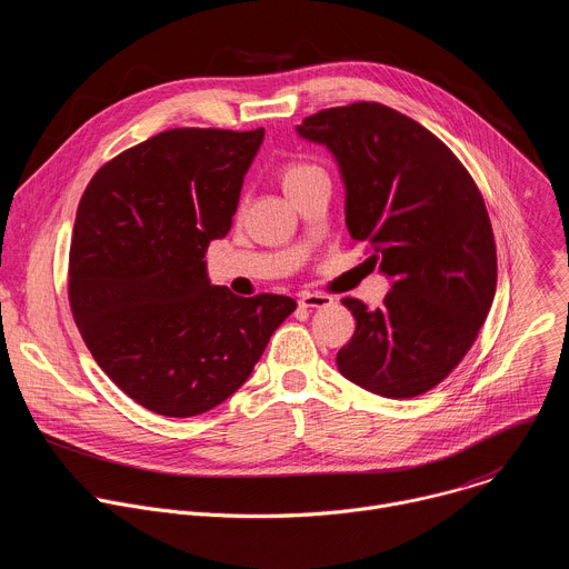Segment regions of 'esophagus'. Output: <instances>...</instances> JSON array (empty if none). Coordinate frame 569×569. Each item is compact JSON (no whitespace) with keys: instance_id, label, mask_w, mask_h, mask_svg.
<instances>
[{"instance_id":"1","label":"esophagus","mask_w":569,"mask_h":569,"mask_svg":"<svg viewBox=\"0 0 569 569\" xmlns=\"http://www.w3.org/2000/svg\"><path fill=\"white\" fill-rule=\"evenodd\" d=\"M332 303V299L328 295L321 292H301L299 295V308L312 310V308H328Z\"/></svg>"}]
</instances>
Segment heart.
Returning a JSON list of instances; mask_svg holds the SVG:
<instances>
[{"mask_svg":"<svg viewBox=\"0 0 569 569\" xmlns=\"http://www.w3.org/2000/svg\"><path fill=\"white\" fill-rule=\"evenodd\" d=\"M312 171H319V169H317V167H312V164H290V167H286V171H283V176H281L283 187H286V184H290V182H295V180L306 178V176H308V173H312Z\"/></svg>","mask_w":569,"mask_h":569,"instance_id":"heart-1","label":"heart"}]
</instances>
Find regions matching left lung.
<instances>
[{
    "mask_svg": "<svg viewBox=\"0 0 569 569\" xmlns=\"http://www.w3.org/2000/svg\"><path fill=\"white\" fill-rule=\"evenodd\" d=\"M297 133L332 153L346 228L391 281L382 308L341 299L357 326L337 368L375 396H422L460 363L493 303L496 243L478 187L440 138L385 104L323 109Z\"/></svg>",
    "mask_w": 569,
    "mask_h": 569,
    "instance_id": "left-lung-1",
    "label": "left lung"
}]
</instances>
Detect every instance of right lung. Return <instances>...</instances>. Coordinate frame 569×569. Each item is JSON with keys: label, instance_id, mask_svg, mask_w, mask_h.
Instances as JSON below:
<instances>
[{"label": "right lung", "instance_id": "add662e5", "mask_svg": "<svg viewBox=\"0 0 569 569\" xmlns=\"http://www.w3.org/2000/svg\"><path fill=\"white\" fill-rule=\"evenodd\" d=\"M263 133L162 131L107 162L78 206L73 319L109 380L158 416L226 402L297 308L283 295L237 297L208 274Z\"/></svg>", "mask_w": 569, "mask_h": 569}]
</instances>
